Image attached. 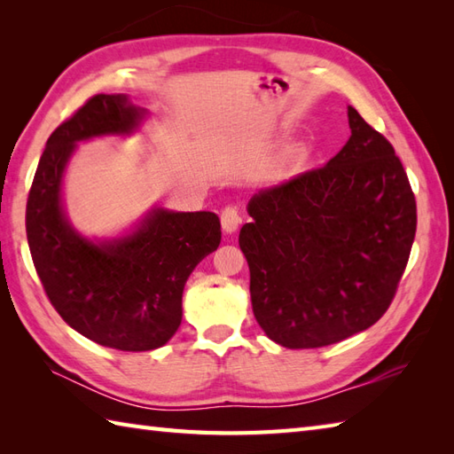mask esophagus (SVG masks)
Listing matches in <instances>:
<instances>
[{
  "instance_id": "esophagus-1",
  "label": "esophagus",
  "mask_w": 454,
  "mask_h": 454,
  "mask_svg": "<svg viewBox=\"0 0 454 454\" xmlns=\"http://www.w3.org/2000/svg\"><path fill=\"white\" fill-rule=\"evenodd\" d=\"M220 222H222V228H224V232H228V234L236 232L239 222H242V216H239V208L236 205H228L222 208Z\"/></svg>"
}]
</instances>
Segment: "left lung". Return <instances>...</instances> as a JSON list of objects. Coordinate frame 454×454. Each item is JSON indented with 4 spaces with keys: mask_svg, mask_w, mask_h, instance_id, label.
I'll return each mask as SVG.
<instances>
[{
    "mask_svg": "<svg viewBox=\"0 0 454 454\" xmlns=\"http://www.w3.org/2000/svg\"><path fill=\"white\" fill-rule=\"evenodd\" d=\"M351 137L322 168L249 200L239 232L257 324L288 349L371 327L396 296L418 228L392 144L353 107Z\"/></svg>",
    "mask_w": 454,
    "mask_h": 454,
    "instance_id": "1",
    "label": "left lung"
}]
</instances>
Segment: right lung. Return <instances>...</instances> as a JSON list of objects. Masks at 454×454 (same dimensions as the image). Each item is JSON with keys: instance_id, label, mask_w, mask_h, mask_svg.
Segmentation results:
<instances>
[{"instance_id": "obj_1", "label": "right lung", "mask_w": 454, "mask_h": 454, "mask_svg": "<svg viewBox=\"0 0 454 454\" xmlns=\"http://www.w3.org/2000/svg\"><path fill=\"white\" fill-rule=\"evenodd\" d=\"M144 111L127 95H93L46 142L27 199V239L36 275L62 320L88 340L119 351H150L181 324L189 275L220 244L215 212L158 208L137 232L93 244L67 224L62 173L75 142L127 134Z\"/></svg>"}]
</instances>
